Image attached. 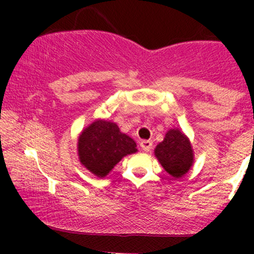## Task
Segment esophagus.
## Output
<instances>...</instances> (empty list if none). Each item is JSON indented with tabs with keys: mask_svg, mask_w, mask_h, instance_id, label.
I'll return each instance as SVG.
<instances>
[{
	"mask_svg": "<svg viewBox=\"0 0 254 254\" xmlns=\"http://www.w3.org/2000/svg\"><path fill=\"white\" fill-rule=\"evenodd\" d=\"M140 146H141V148L145 152H148V151L152 148V141H150V140H142V141L140 142Z\"/></svg>",
	"mask_w": 254,
	"mask_h": 254,
	"instance_id": "34e87169",
	"label": "esophagus"
}]
</instances>
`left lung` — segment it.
<instances>
[{
	"mask_svg": "<svg viewBox=\"0 0 254 254\" xmlns=\"http://www.w3.org/2000/svg\"><path fill=\"white\" fill-rule=\"evenodd\" d=\"M155 156L173 178L183 177L194 162L190 141L179 129L168 130L163 141L156 146Z\"/></svg>",
	"mask_w": 254,
	"mask_h": 254,
	"instance_id": "1",
	"label": "left lung"
}]
</instances>
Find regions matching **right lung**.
I'll list each match as a JSON object with an SVG mask.
<instances>
[{"label":"right lung","instance_id":"right-lung-1","mask_svg":"<svg viewBox=\"0 0 254 254\" xmlns=\"http://www.w3.org/2000/svg\"><path fill=\"white\" fill-rule=\"evenodd\" d=\"M78 158L94 176L103 178L124 156L137 151L136 142L115 123L97 119L78 136Z\"/></svg>","mask_w":254,"mask_h":254}]
</instances>
